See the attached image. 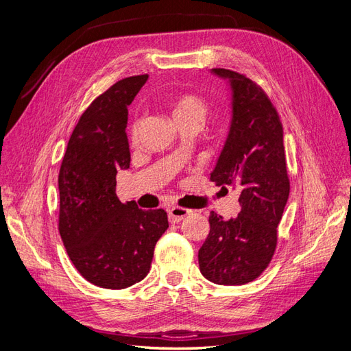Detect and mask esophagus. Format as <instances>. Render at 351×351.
<instances>
[{
	"label": "esophagus",
	"instance_id": "1",
	"mask_svg": "<svg viewBox=\"0 0 351 351\" xmlns=\"http://www.w3.org/2000/svg\"><path fill=\"white\" fill-rule=\"evenodd\" d=\"M190 214H192V210L180 208V206H173L171 209L168 210V218H169V222H174V224H176V222H180Z\"/></svg>",
	"mask_w": 351,
	"mask_h": 351
}]
</instances>
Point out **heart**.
<instances>
[{
	"label": "heart",
	"mask_w": 351,
	"mask_h": 351,
	"mask_svg": "<svg viewBox=\"0 0 351 351\" xmlns=\"http://www.w3.org/2000/svg\"><path fill=\"white\" fill-rule=\"evenodd\" d=\"M169 117H171L173 123L180 127L186 124H195L202 127L205 123L206 117L209 114V107L206 101L199 97L196 93H180L173 97L167 104ZM142 129V121L137 120L132 125L130 139L134 143L139 137Z\"/></svg>",
	"instance_id": "heart-1"
}]
</instances>
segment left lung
<instances>
[{
  "instance_id": "left-lung-1",
  "label": "left lung",
  "mask_w": 351,
  "mask_h": 351,
  "mask_svg": "<svg viewBox=\"0 0 351 351\" xmlns=\"http://www.w3.org/2000/svg\"><path fill=\"white\" fill-rule=\"evenodd\" d=\"M231 90V121L210 182L239 190L240 212L226 221L214 210L199 249V268L210 282L241 285L258 278L277 247V227L290 193L282 125L256 83L243 74L212 69Z\"/></svg>"
}]
</instances>
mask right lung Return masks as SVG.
Here are the masks:
<instances>
[{"mask_svg": "<svg viewBox=\"0 0 351 351\" xmlns=\"http://www.w3.org/2000/svg\"><path fill=\"white\" fill-rule=\"evenodd\" d=\"M147 74L119 80L80 117L62 158L58 230L84 280L110 290L142 281L168 228L164 209L143 210L117 197V171L130 167L127 107Z\"/></svg>", "mask_w": 351, "mask_h": 351, "instance_id": "add662e5", "label": "right lung"}]
</instances>
